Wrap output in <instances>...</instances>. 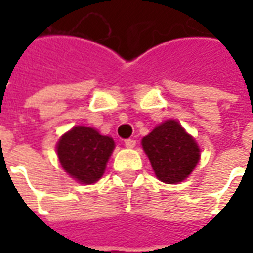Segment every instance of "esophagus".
I'll list each match as a JSON object with an SVG mask.
<instances>
[{
    "instance_id": "esophagus-1",
    "label": "esophagus",
    "mask_w": 253,
    "mask_h": 253,
    "mask_svg": "<svg viewBox=\"0 0 253 253\" xmlns=\"http://www.w3.org/2000/svg\"><path fill=\"white\" fill-rule=\"evenodd\" d=\"M135 139H126V141H125V145H126V148H128V149H132L134 148V146H135Z\"/></svg>"
}]
</instances>
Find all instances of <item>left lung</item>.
<instances>
[{"label":"left lung","instance_id":"obj_1","mask_svg":"<svg viewBox=\"0 0 253 253\" xmlns=\"http://www.w3.org/2000/svg\"><path fill=\"white\" fill-rule=\"evenodd\" d=\"M142 148L157 179L177 184L191 175L201 159V149L177 121L169 119L142 138Z\"/></svg>","mask_w":253,"mask_h":253}]
</instances>
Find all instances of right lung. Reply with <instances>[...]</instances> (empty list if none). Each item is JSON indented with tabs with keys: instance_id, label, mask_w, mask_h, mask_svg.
<instances>
[{
	"instance_id": "1",
	"label": "right lung",
	"mask_w": 253,
	"mask_h": 253,
	"mask_svg": "<svg viewBox=\"0 0 253 253\" xmlns=\"http://www.w3.org/2000/svg\"><path fill=\"white\" fill-rule=\"evenodd\" d=\"M114 148L111 137L92 127L76 126L58 141L57 153L69 176L81 184H92L101 179Z\"/></svg>"
}]
</instances>
